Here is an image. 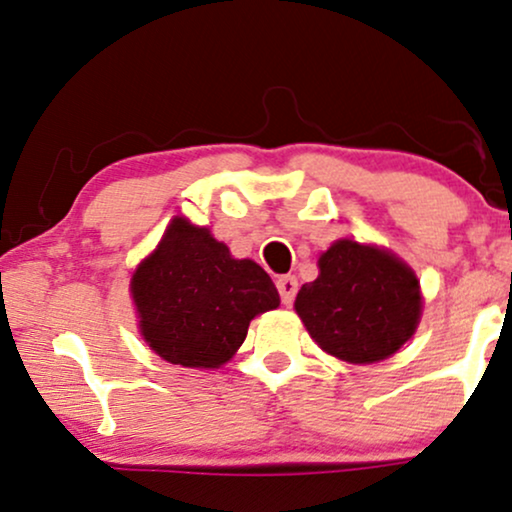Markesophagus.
I'll use <instances>...</instances> for the list:
<instances>
[{
    "label": "esophagus",
    "instance_id": "esophagus-1",
    "mask_svg": "<svg viewBox=\"0 0 512 512\" xmlns=\"http://www.w3.org/2000/svg\"><path fill=\"white\" fill-rule=\"evenodd\" d=\"M276 288H278V293H281V302L286 304H293V300H295V293H297V278L295 276H278V281H276Z\"/></svg>",
    "mask_w": 512,
    "mask_h": 512
}]
</instances>
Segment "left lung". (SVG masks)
Wrapping results in <instances>:
<instances>
[{
  "label": "left lung",
  "instance_id": "1",
  "mask_svg": "<svg viewBox=\"0 0 512 512\" xmlns=\"http://www.w3.org/2000/svg\"><path fill=\"white\" fill-rule=\"evenodd\" d=\"M295 312L323 352L373 364L416 333L423 295L413 269L390 250L342 238L319 257V276L300 288Z\"/></svg>",
  "mask_w": 512,
  "mask_h": 512
}]
</instances>
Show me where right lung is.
I'll use <instances>...</instances> for the list:
<instances>
[{"mask_svg": "<svg viewBox=\"0 0 512 512\" xmlns=\"http://www.w3.org/2000/svg\"><path fill=\"white\" fill-rule=\"evenodd\" d=\"M146 345L170 364L219 368L236 354L257 314L281 297L267 271L234 260L210 229L174 217L163 241L132 274Z\"/></svg>", "mask_w": 512, "mask_h": 512, "instance_id": "1", "label": "right lung"}]
</instances>
